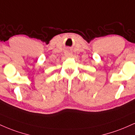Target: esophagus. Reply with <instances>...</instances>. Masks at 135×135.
<instances>
[{"label": "esophagus", "mask_w": 135, "mask_h": 135, "mask_svg": "<svg viewBox=\"0 0 135 135\" xmlns=\"http://www.w3.org/2000/svg\"><path fill=\"white\" fill-rule=\"evenodd\" d=\"M65 56H66L67 58L72 57V56H73V53H70V52H69V51L65 52Z\"/></svg>", "instance_id": "obj_1"}]
</instances>
